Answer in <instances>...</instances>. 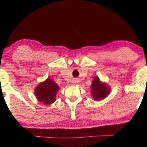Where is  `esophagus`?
<instances>
[{
  "mask_svg": "<svg viewBox=\"0 0 147 147\" xmlns=\"http://www.w3.org/2000/svg\"><path fill=\"white\" fill-rule=\"evenodd\" d=\"M73 82L74 83H78V80H73Z\"/></svg>",
  "mask_w": 147,
  "mask_h": 147,
  "instance_id": "1",
  "label": "esophagus"
}]
</instances>
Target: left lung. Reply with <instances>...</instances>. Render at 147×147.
Masks as SVG:
<instances>
[{
  "label": "left lung",
  "mask_w": 147,
  "mask_h": 147,
  "mask_svg": "<svg viewBox=\"0 0 147 147\" xmlns=\"http://www.w3.org/2000/svg\"><path fill=\"white\" fill-rule=\"evenodd\" d=\"M111 91V88L106 82L100 81L95 76L91 83V94L94 100H100L105 98Z\"/></svg>",
  "instance_id": "left-lung-1"
}]
</instances>
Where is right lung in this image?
<instances>
[{"instance_id": "obj_1", "label": "right lung", "mask_w": 147, "mask_h": 147, "mask_svg": "<svg viewBox=\"0 0 147 147\" xmlns=\"http://www.w3.org/2000/svg\"><path fill=\"white\" fill-rule=\"evenodd\" d=\"M59 87L53 80L48 78L39 83L34 90L35 95L38 101L46 105L54 103L56 101V94Z\"/></svg>"}]
</instances>
